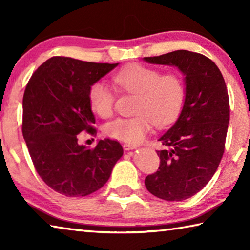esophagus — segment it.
<instances>
[{
    "label": "esophagus",
    "mask_w": 250,
    "mask_h": 250,
    "mask_svg": "<svg viewBox=\"0 0 250 250\" xmlns=\"http://www.w3.org/2000/svg\"><path fill=\"white\" fill-rule=\"evenodd\" d=\"M137 146L132 145V143H124V149L125 151H129V150H135L137 149Z\"/></svg>",
    "instance_id": "esophagus-1"
}]
</instances>
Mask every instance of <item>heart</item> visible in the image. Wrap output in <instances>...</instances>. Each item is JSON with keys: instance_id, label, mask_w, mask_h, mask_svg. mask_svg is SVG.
<instances>
[{"instance_id": "heart-1", "label": "heart", "mask_w": 250, "mask_h": 250, "mask_svg": "<svg viewBox=\"0 0 250 250\" xmlns=\"http://www.w3.org/2000/svg\"><path fill=\"white\" fill-rule=\"evenodd\" d=\"M119 89L137 95L134 113L130 118H117L104 126L109 137L128 143H139L146 137L152 125L164 126L172 124L181 112L185 100V84L180 74H161L154 67L131 64L112 75ZM92 111L100 118L113 113L115 94L104 83L96 82L88 91Z\"/></svg>"}]
</instances>
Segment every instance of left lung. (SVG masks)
<instances>
[{"instance_id": "8db88e82", "label": "left lung", "mask_w": 250, "mask_h": 250, "mask_svg": "<svg viewBox=\"0 0 250 250\" xmlns=\"http://www.w3.org/2000/svg\"><path fill=\"white\" fill-rule=\"evenodd\" d=\"M149 64L174 66L184 75L185 100L179 118L159 141V171L146 177L147 191L179 202L198 193L216 172L225 150L229 99L225 80L209 58L188 50L145 57Z\"/></svg>"}]
</instances>
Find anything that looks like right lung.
<instances>
[{"label":"right lung","instance_id":"add662e5","mask_svg":"<svg viewBox=\"0 0 250 250\" xmlns=\"http://www.w3.org/2000/svg\"><path fill=\"white\" fill-rule=\"evenodd\" d=\"M119 64L52 57L32 75L23 97V137L37 173L50 188L68 197L87 196L107 183L124 154L119 142L79 146L77 134L96 132L88 101L94 83Z\"/></svg>","mask_w":250,"mask_h":250}]
</instances>
